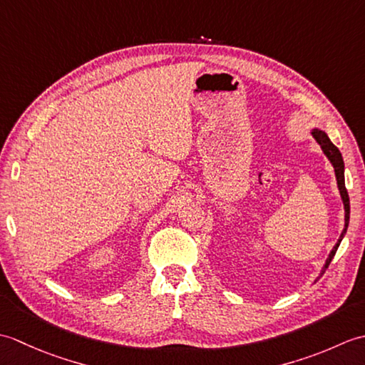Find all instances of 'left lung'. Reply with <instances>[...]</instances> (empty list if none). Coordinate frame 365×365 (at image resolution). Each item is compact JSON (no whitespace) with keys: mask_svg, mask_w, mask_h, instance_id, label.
<instances>
[{"mask_svg":"<svg viewBox=\"0 0 365 365\" xmlns=\"http://www.w3.org/2000/svg\"><path fill=\"white\" fill-rule=\"evenodd\" d=\"M311 135L312 138L315 139L317 143H319V145L322 147L323 153L327 155V158L329 160V163L332 165V168H334V174H336V180H337V188H339V192H340V197H342V202H344V210H345V227L342 230V234H340L337 243L334 245V247H332L327 262H324L323 265V269L319 277L323 276L324 271H327V268L329 267V263L332 260V257H334L336 252H337V247L340 245V242H342L345 234H346V229H348V222H350V199H348V192H346V188H345V165H344V158H342V153H340V150L337 149V147L331 143L329 136L327 135V131H323L322 128H312L311 130ZM317 277V279H319Z\"/></svg>","mask_w":365,"mask_h":365,"instance_id":"left-lung-1","label":"left lung"}]
</instances>
